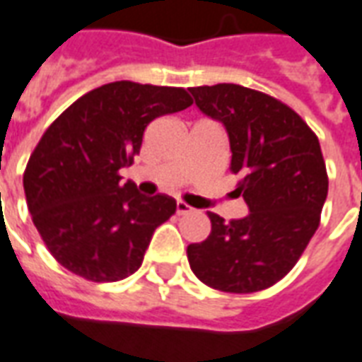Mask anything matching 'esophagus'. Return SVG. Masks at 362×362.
Returning <instances> with one entry per match:
<instances>
[{
    "mask_svg": "<svg viewBox=\"0 0 362 362\" xmlns=\"http://www.w3.org/2000/svg\"><path fill=\"white\" fill-rule=\"evenodd\" d=\"M176 213H178V215H188V213H192V207H189L188 203L178 202L176 203Z\"/></svg>",
    "mask_w": 362,
    "mask_h": 362,
    "instance_id": "1",
    "label": "esophagus"
}]
</instances>
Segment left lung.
<instances>
[{
	"instance_id": "8db88e82",
	"label": "left lung",
	"mask_w": 362,
	"mask_h": 362,
	"mask_svg": "<svg viewBox=\"0 0 362 362\" xmlns=\"http://www.w3.org/2000/svg\"><path fill=\"white\" fill-rule=\"evenodd\" d=\"M195 105L226 127L230 170L249 207L243 218H211V234L189 243L188 261L205 286L253 293L280 282L320 224L328 174L317 134L269 93L240 84L189 88Z\"/></svg>"
}]
</instances>
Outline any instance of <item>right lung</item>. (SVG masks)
<instances>
[{
    "label": "right lung",
    "mask_w": 362,
    "mask_h": 362,
    "mask_svg": "<svg viewBox=\"0 0 362 362\" xmlns=\"http://www.w3.org/2000/svg\"><path fill=\"white\" fill-rule=\"evenodd\" d=\"M194 103L184 88L120 80L99 86L47 127L24 168L32 222L61 267L90 282H119L141 267L155 228L176 213L119 170L140 153L147 124Z\"/></svg>",
    "instance_id": "obj_1"
}]
</instances>
